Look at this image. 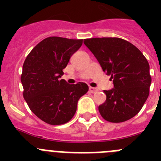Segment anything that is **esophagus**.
<instances>
[{"mask_svg": "<svg viewBox=\"0 0 161 161\" xmlns=\"http://www.w3.org/2000/svg\"><path fill=\"white\" fill-rule=\"evenodd\" d=\"M98 89H97V88H94V87H89V91H90V93H95L97 92Z\"/></svg>", "mask_w": 161, "mask_h": 161, "instance_id": "34e87169", "label": "esophagus"}]
</instances>
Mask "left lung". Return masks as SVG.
Returning <instances> with one entry per match:
<instances>
[{
  "mask_svg": "<svg viewBox=\"0 0 161 161\" xmlns=\"http://www.w3.org/2000/svg\"><path fill=\"white\" fill-rule=\"evenodd\" d=\"M84 43L113 80L114 89L104 90L106 100L98 107L102 117L117 123L136 116L149 95L152 77L147 59L136 46L120 38H86Z\"/></svg>",
  "mask_w": 161,
  "mask_h": 161,
  "instance_id": "left-lung-1",
  "label": "left lung"
}]
</instances>
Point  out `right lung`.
Listing matches in <instances>:
<instances>
[{"mask_svg": "<svg viewBox=\"0 0 161 161\" xmlns=\"http://www.w3.org/2000/svg\"><path fill=\"white\" fill-rule=\"evenodd\" d=\"M82 42L83 39L48 37L38 42L24 61L21 75L23 97L31 111L47 124L69 122L78 100L89 90L83 82L69 85L60 80L63 69Z\"/></svg>", "mask_w": 161, "mask_h": 161, "instance_id": "obj_1", "label": "right lung"}]
</instances>
